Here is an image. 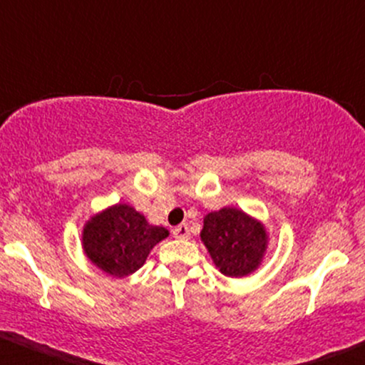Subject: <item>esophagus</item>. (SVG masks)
I'll return each mask as SVG.
<instances>
[{
	"mask_svg": "<svg viewBox=\"0 0 365 365\" xmlns=\"http://www.w3.org/2000/svg\"><path fill=\"white\" fill-rule=\"evenodd\" d=\"M173 235L175 238H190L191 233H190V228H187V225L181 223V225H178V227L173 228Z\"/></svg>",
	"mask_w": 365,
	"mask_h": 365,
	"instance_id": "34e87169",
	"label": "esophagus"
}]
</instances>
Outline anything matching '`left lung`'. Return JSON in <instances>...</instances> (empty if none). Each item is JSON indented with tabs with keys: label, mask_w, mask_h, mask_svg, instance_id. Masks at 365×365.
<instances>
[{
	"label": "left lung",
	"mask_w": 365,
	"mask_h": 365,
	"mask_svg": "<svg viewBox=\"0 0 365 365\" xmlns=\"http://www.w3.org/2000/svg\"><path fill=\"white\" fill-rule=\"evenodd\" d=\"M201 240L220 272L228 277L250 274L262 260L267 235L244 211L223 208L205 217Z\"/></svg>",
	"instance_id": "obj_1"
}]
</instances>
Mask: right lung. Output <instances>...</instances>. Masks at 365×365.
Instances as JSON below:
<instances>
[{
	"label": "right lung",
	"instance_id": "right-lung-1",
	"mask_svg": "<svg viewBox=\"0 0 365 365\" xmlns=\"http://www.w3.org/2000/svg\"><path fill=\"white\" fill-rule=\"evenodd\" d=\"M169 232L152 227L143 215L128 205H115L86 223L84 252L93 264L111 276L123 277L142 267L155 244Z\"/></svg>",
	"mask_w": 365,
	"mask_h": 365
}]
</instances>
